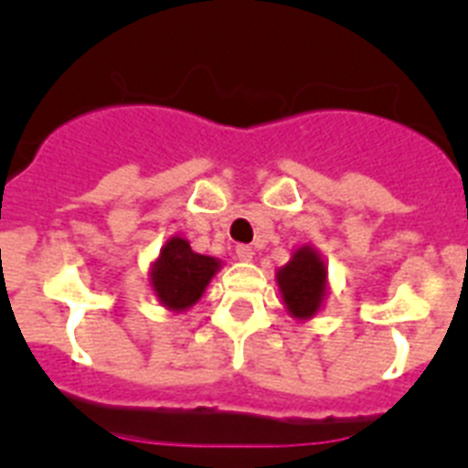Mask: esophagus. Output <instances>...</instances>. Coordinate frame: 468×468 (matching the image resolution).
I'll list each match as a JSON object with an SVG mask.
<instances>
[{
	"mask_svg": "<svg viewBox=\"0 0 468 468\" xmlns=\"http://www.w3.org/2000/svg\"><path fill=\"white\" fill-rule=\"evenodd\" d=\"M253 255H255V250H253V246H248V243H239L237 246V258L239 260H253Z\"/></svg>",
	"mask_w": 468,
	"mask_h": 468,
	"instance_id": "esophagus-1",
	"label": "esophagus"
}]
</instances>
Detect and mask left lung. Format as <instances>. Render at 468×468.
I'll return each mask as SVG.
<instances>
[{"label":"left lung","mask_w":468,"mask_h":468,"mask_svg":"<svg viewBox=\"0 0 468 468\" xmlns=\"http://www.w3.org/2000/svg\"><path fill=\"white\" fill-rule=\"evenodd\" d=\"M281 297L292 316L309 318L318 312L325 295V264L316 250L300 248L276 274Z\"/></svg>","instance_id":"1"}]
</instances>
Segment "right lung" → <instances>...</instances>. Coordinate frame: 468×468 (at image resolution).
<instances>
[{
    "label": "right lung",
    "mask_w": 468,
    "mask_h": 468,
    "mask_svg": "<svg viewBox=\"0 0 468 468\" xmlns=\"http://www.w3.org/2000/svg\"><path fill=\"white\" fill-rule=\"evenodd\" d=\"M220 270V262L194 253L185 239H168L152 270V288L164 307L183 312L204 295L206 285Z\"/></svg>",
    "instance_id": "right-lung-1"
}]
</instances>
